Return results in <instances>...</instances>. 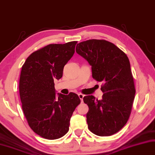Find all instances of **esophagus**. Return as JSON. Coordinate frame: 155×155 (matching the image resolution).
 <instances>
[{
  "label": "esophagus",
  "instance_id": "esophagus-1",
  "mask_svg": "<svg viewBox=\"0 0 155 155\" xmlns=\"http://www.w3.org/2000/svg\"><path fill=\"white\" fill-rule=\"evenodd\" d=\"M78 96H79V98L80 99L81 101L82 102V100H83V98H84V94H78Z\"/></svg>",
  "mask_w": 155,
  "mask_h": 155
}]
</instances>
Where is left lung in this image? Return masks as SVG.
<instances>
[{
	"instance_id": "left-lung-1",
	"label": "left lung",
	"mask_w": 155,
	"mask_h": 155,
	"mask_svg": "<svg viewBox=\"0 0 155 155\" xmlns=\"http://www.w3.org/2000/svg\"><path fill=\"white\" fill-rule=\"evenodd\" d=\"M76 52L88 61L92 75L101 82L102 99L84 97L88 106V127L99 136H110L125 125L131 114L135 89L128 57L114 43L90 39L78 43Z\"/></svg>"
}]
</instances>
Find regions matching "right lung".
Here are the masks:
<instances>
[{
  "label": "right lung",
  "mask_w": 155,
  "mask_h": 155,
  "mask_svg": "<svg viewBox=\"0 0 155 155\" xmlns=\"http://www.w3.org/2000/svg\"><path fill=\"white\" fill-rule=\"evenodd\" d=\"M77 41L50 44L34 51L21 67L19 91L28 125L45 139L56 140L69 131L70 119L80 104L77 94L56 96L54 80L73 56Z\"/></svg>",
  "instance_id": "right-lung-1"
}]
</instances>
